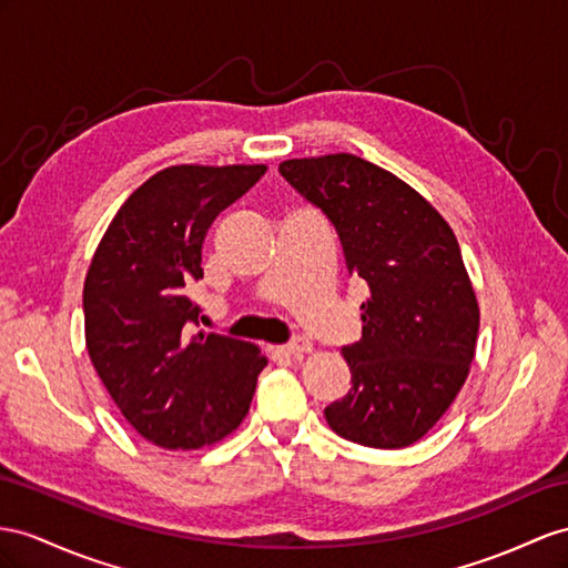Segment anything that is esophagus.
Listing matches in <instances>:
<instances>
[{"mask_svg": "<svg viewBox=\"0 0 568 568\" xmlns=\"http://www.w3.org/2000/svg\"><path fill=\"white\" fill-rule=\"evenodd\" d=\"M281 351L287 355V357H302V355H307V353H312V343H307V341H293V343H287V345H283Z\"/></svg>", "mask_w": 568, "mask_h": 568, "instance_id": "esophagus-1", "label": "esophagus"}]
</instances>
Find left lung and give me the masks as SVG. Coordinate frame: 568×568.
Segmentation results:
<instances>
[{
	"mask_svg": "<svg viewBox=\"0 0 568 568\" xmlns=\"http://www.w3.org/2000/svg\"><path fill=\"white\" fill-rule=\"evenodd\" d=\"M281 174L336 227L367 283L362 338L343 347L353 386L328 427L372 448L410 446L468 379L479 307L454 230L394 172L353 153L283 160Z\"/></svg>",
	"mask_w": 568,
	"mask_h": 568,
	"instance_id": "8db88e82",
	"label": "left lung"
}]
</instances>
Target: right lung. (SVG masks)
<instances>
[{
  "mask_svg": "<svg viewBox=\"0 0 568 568\" xmlns=\"http://www.w3.org/2000/svg\"><path fill=\"white\" fill-rule=\"evenodd\" d=\"M266 165H172L155 172L112 217L83 283L93 367L145 442L170 450L211 446L250 413L258 347L196 333L201 246L215 215L261 180Z\"/></svg>",
  "mask_w": 568,
  "mask_h": 568,
  "instance_id": "1",
  "label": "right lung"
}]
</instances>
